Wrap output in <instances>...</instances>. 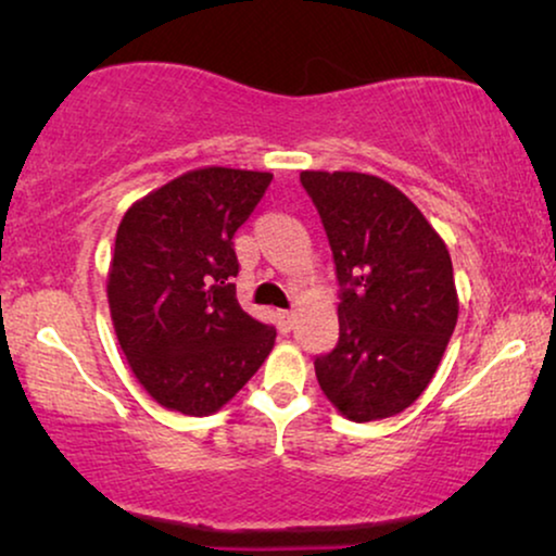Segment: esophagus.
Here are the masks:
<instances>
[{
    "instance_id": "34e87169",
    "label": "esophagus",
    "mask_w": 556,
    "mask_h": 556,
    "mask_svg": "<svg viewBox=\"0 0 556 556\" xmlns=\"http://www.w3.org/2000/svg\"><path fill=\"white\" fill-rule=\"evenodd\" d=\"M276 321H278V329L283 331V333H288V331L293 329V324H295V314H293V311H278Z\"/></svg>"
}]
</instances>
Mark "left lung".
Returning <instances> with one entry per match:
<instances>
[{
    "mask_svg": "<svg viewBox=\"0 0 556 556\" xmlns=\"http://www.w3.org/2000/svg\"><path fill=\"white\" fill-rule=\"evenodd\" d=\"M341 286L339 344L314 362L326 400L384 420L425 392L458 321L445 240L397 187L362 172H301Z\"/></svg>",
    "mask_w": 556,
    "mask_h": 556,
    "instance_id": "obj_1",
    "label": "left lung"
}]
</instances>
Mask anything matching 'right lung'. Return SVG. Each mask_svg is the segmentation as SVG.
<instances>
[{"label": "right lung", "instance_id": "obj_1", "mask_svg": "<svg viewBox=\"0 0 556 556\" xmlns=\"http://www.w3.org/2000/svg\"><path fill=\"white\" fill-rule=\"evenodd\" d=\"M270 172L202 166L126 210L113 245L111 321L128 367L159 405L189 417L223 409L261 369L276 329L240 308L232 235Z\"/></svg>", "mask_w": 556, "mask_h": 556}]
</instances>
